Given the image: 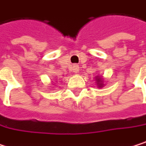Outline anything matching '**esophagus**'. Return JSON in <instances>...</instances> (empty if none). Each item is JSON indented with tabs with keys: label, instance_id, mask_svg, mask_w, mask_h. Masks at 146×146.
I'll return each mask as SVG.
<instances>
[{
	"label": "esophagus",
	"instance_id": "obj_1",
	"mask_svg": "<svg viewBox=\"0 0 146 146\" xmlns=\"http://www.w3.org/2000/svg\"><path fill=\"white\" fill-rule=\"evenodd\" d=\"M74 72H77V71H79V67L77 66H74Z\"/></svg>",
	"mask_w": 146,
	"mask_h": 146
}]
</instances>
